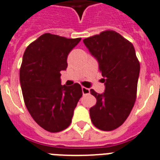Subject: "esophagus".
I'll return each instance as SVG.
<instances>
[{
    "instance_id": "34e87169",
    "label": "esophagus",
    "mask_w": 160,
    "mask_h": 160,
    "mask_svg": "<svg viewBox=\"0 0 160 160\" xmlns=\"http://www.w3.org/2000/svg\"><path fill=\"white\" fill-rule=\"evenodd\" d=\"M82 92H83V94H84V95L88 94V93L90 92V90H89V88H85V87L82 86Z\"/></svg>"
}]
</instances>
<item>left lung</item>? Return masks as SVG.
Segmentation results:
<instances>
[{
	"mask_svg": "<svg viewBox=\"0 0 160 160\" xmlns=\"http://www.w3.org/2000/svg\"><path fill=\"white\" fill-rule=\"evenodd\" d=\"M96 58L105 92L90 89L97 102L89 109L91 121L102 131L119 128L128 117L137 98L140 62L132 44L112 30L102 32L84 40Z\"/></svg>",
	"mask_w": 160,
	"mask_h": 160,
	"instance_id": "left-lung-1",
	"label": "left lung"
}]
</instances>
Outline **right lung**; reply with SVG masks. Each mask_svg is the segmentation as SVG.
<instances>
[{
  "mask_svg": "<svg viewBox=\"0 0 160 160\" xmlns=\"http://www.w3.org/2000/svg\"><path fill=\"white\" fill-rule=\"evenodd\" d=\"M80 40L45 33L24 52L19 71L24 103L33 119L48 132L68 128L82 96L78 83L68 87L60 80L68 54Z\"/></svg>",
  "mask_w": 160,
  "mask_h": 160,
  "instance_id": "obj_1",
  "label": "right lung"
}]
</instances>
